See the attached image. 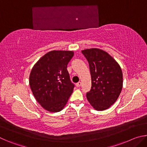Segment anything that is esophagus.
<instances>
[{
	"instance_id": "obj_1",
	"label": "esophagus",
	"mask_w": 147,
	"mask_h": 147,
	"mask_svg": "<svg viewBox=\"0 0 147 147\" xmlns=\"http://www.w3.org/2000/svg\"><path fill=\"white\" fill-rule=\"evenodd\" d=\"M81 84H82V83H81V82H78V83H77V84H76V87H77V88H79V87H80V86H81Z\"/></svg>"
}]
</instances>
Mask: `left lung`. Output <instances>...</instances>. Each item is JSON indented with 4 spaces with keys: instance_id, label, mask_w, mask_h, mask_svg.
Listing matches in <instances>:
<instances>
[{
    "instance_id": "obj_1",
    "label": "left lung",
    "mask_w": 147,
    "mask_h": 147,
    "mask_svg": "<svg viewBox=\"0 0 147 147\" xmlns=\"http://www.w3.org/2000/svg\"><path fill=\"white\" fill-rule=\"evenodd\" d=\"M91 76V88L86 94L89 104L97 111L108 109L115 102L123 88V72L119 64L103 50H82Z\"/></svg>"
}]
</instances>
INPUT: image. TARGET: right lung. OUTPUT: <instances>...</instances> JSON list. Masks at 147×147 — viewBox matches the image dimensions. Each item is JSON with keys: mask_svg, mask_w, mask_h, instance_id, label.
Here are the masks:
<instances>
[{"mask_svg": "<svg viewBox=\"0 0 147 147\" xmlns=\"http://www.w3.org/2000/svg\"><path fill=\"white\" fill-rule=\"evenodd\" d=\"M74 56L71 51H52L45 54L32 67L29 84L38 102L50 112L63 109L74 86L67 69Z\"/></svg>", "mask_w": 147, "mask_h": 147, "instance_id": "right-lung-1", "label": "right lung"}]
</instances>
